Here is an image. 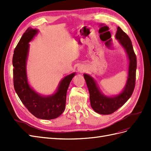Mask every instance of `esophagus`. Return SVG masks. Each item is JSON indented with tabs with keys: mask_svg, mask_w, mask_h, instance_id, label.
<instances>
[{
	"mask_svg": "<svg viewBox=\"0 0 151 151\" xmlns=\"http://www.w3.org/2000/svg\"><path fill=\"white\" fill-rule=\"evenodd\" d=\"M77 70H78V71L79 72H83L84 70H85V68H84V67L82 66V65H79L78 67H77Z\"/></svg>",
	"mask_w": 151,
	"mask_h": 151,
	"instance_id": "esophagus-1",
	"label": "esophagus"
}]
</instances>
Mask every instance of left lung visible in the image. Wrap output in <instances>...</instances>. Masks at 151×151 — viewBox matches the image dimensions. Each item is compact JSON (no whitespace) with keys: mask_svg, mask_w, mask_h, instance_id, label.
<instances>
[{"mask_svg":"<svg viewBox=\"0 0 151 151\" xmlns=\"http://www.w3.org/2000/svg\"><path fill=\"white\" fill-rule=\"evenodd\" d=\"M115 38L124 48L129 59L127 80L122 92L111 96H106L100 91L93 77L87 74H84L89 92L91 106L95 112L101 115H109L122 106L130 98L135 85L137 58L131 40L120 27L117 28Z\"/></svg>","mask_w":151,"mask_h":151,"instance_id":"obj_1","label":"left lung"}]
</instances>
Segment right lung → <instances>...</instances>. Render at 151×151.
Wrapping results in <instances>:
<instances>
[{
  "mask_svg": "<svg viewBox=\"0 0 151 151\" xmlns=\"http://www.w3.org/2000/svg\"><path fill=\"white\" fill-rule=\"evenodd\" d=\"M38 33V30L31 27L26 29L14 50L12 58L14 87L16 92L26 108L38 118L43 120L55 119L64 111L67 91L76 73L63 77L55 93L42 96L31 88L28 83L26 72L29 44Z\"/></svg>",
  "mask_w": 151,
  "mask_h": 151,
  "instance_id": "right-lung-1",
  "label": "right lung"
}]
</instances>
